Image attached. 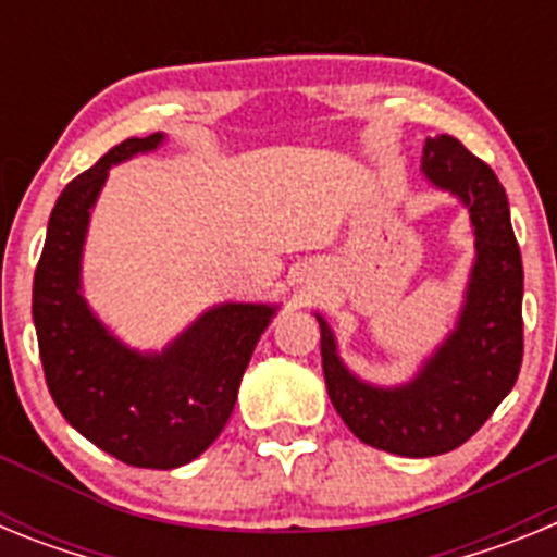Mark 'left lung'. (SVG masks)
I'll return each mask as SVG.
<instances>
[{
	"label": "left lung",
	"mask_w": 557,
	"mask_h": 557,
	"mask_svg": "<svg viewBox=\"0 0 557 557\" xmlns=\"http://www.w3.org/2000/svg\"><path fill=\"white\" fill-rule=\"evenodd\" d=\"M421 170L469 206L474 225L476 262L455 332L410 385L385 391L346 371L332 329L318 314L334 410L362 444L405 457L444 455L466 444L516 385L524 357V270L496 172L446 133L426 139Z\"/></svg>",
	"instance_id": "8db88e82"
}]
</instances>
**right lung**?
<instances>
[{"instance_id":"add662e5","label":"right lung","mask_w":557,"mask_h":557,"mask_svg":"<svg viewBox=\"0 0 557 557\" xmlns=\"http://www.w3.org/2000/svg\"><path fill=\"white\" fill-rule=\"evenodd\" d=\"M161 133L125 139L61 191L33 278V321L47 387L83 437L136 469H178L223 432L259 334L275 309L223 304L164 354H136L81 295V250L108 166L156 150Z\"/></svg>"}]
</instances>
